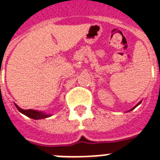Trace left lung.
<instances>
[{
    "instance_id": "1",
    "label": "left lung",
    "mask_w": 160,
    "mask_h": 160,
    "mask_svg": "<svg viewBox=\"0 0 160 160\" xmlns=\"http://www.w3.org/2000/svg\"><path fill=\"white\" fill-rule=\"evenodd\" d=\"M141 102H142V101H141V102H138V103H137V105H136V106H135V107H134V108H131V110H132V109H134L135 108H137V106H138V105H139V104H140V103H141Z\"/></svg>"
}]
</instances>
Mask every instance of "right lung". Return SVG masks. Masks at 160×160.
<instances>
[{
	"mask_svg": "<svg viewBox=\"0 0 160 160\" xmlns=\"http://www.w3.org/2000/svg\"><path fill=\"white\" fill-rule=\"evenodd\" d=\"M15 106L17 107L18 110L19 111L20 113H22L23 114L26 115V116L29 117L31 119H45V118H48V117L51 116V114H47V113H44L43 112H40V111H37V110H34V109H22L20 108L17 104L15 103Z\"/></svg>",
	"mask_w": 160,
	"mask_h": 160,
	"instance_id": "add662e5",
	"label": "right lung"
}]
</instances>
